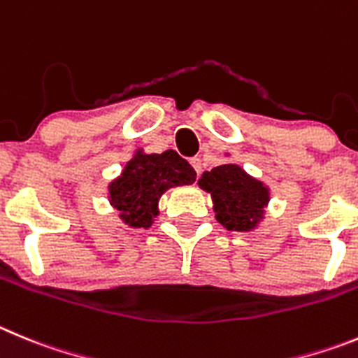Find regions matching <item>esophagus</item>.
I'll return each instance as SVG.
<instances>
[{
  "label": "esophagus",
  "instance_id": "34e87169",
  "mask_svg": "<svg viewBox=\"0 0 358 358\" xmlns=\"http://www.w3.org/2000/svg\"><path fill=\"white\" fill-rule=\"evenodd\" d=\"M191 166L194 167L196 175H199V173H201V159H198V157H192V159H191Z\"/></svg>",
  "mask_w": 358,
  "mask_h": 358
}]
</instances>
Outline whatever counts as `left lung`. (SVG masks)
Listing matches in <instances>:
<instances>
[{
    "label": "left lung",
    "instance_id": "obj_1",
    "mask_svg": "<svg viewBox=\"0 0 358 358\" xmlns=\"http://www.w3.org/2000/svg\"><path fill=\"white\" fill-rule=\"evenodd\" d=\"M199 189L208 192L215 219L230 231L255 230L266 217L269 187L248 175L237 164H223L205 171L198 180Z\"/></svg>",
    "mask_w": 358,
    "mask_h": 358
}]
</instances>
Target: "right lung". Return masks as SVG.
Segmentation results:
<instances>
[{"mask_svg":"<svg viewBox=\"0 0 358 358\" xmlns=\"http://www.w3.org/2000/svg\"><path fill=\"white\" fill-rule=\"evenodd\" d=\"M196 180L191 164L173 150L144 153L135 150L117 178L108 183V201L131 228H150L159 215V199L167 189Z\"/></svg>","mask_w":358,"mask_h":358,"instance_id":"right-lung-1","label":"right lung"}]
</instances>
